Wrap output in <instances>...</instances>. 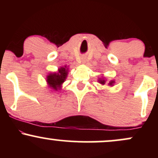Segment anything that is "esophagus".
<instances>
[{"label": "esophagus", "instance_id": "1", "mask_svg": "<svg viewBox=\"0 0 158 158\" xmlns=\"http://www.w3.org/2000/svg\"><path fill=\"white\" fill-rule=\"evenodd\" d=\"M82 61H84V60H82ZM83 62H84V61H83Z\"/></svg>", "mask_w": 158, "mask_h": 158}]
</instances>
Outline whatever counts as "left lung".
<instances>
[{"mask_svg":"<svg viewBox=\"0 0 158 158\" xmlns=\"http://www.w3.org/2000/svg\"><path fill=\"white\" fill-rule=\"evenodd\" d=\"M99 81H100L101 84H105V80H99ZM113 82H114V81H110L109 84H110V85H112V83H113Z\"/></svg>","mask_w":158,"mask_h":158,"instance_id":"1","label":"left lung"}]
</instances>
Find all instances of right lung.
<instances>
[{
  "instance_id": "right-lung-1",
  "label": "right lung",
  "mask_w": 158,
  "mask_h": 158,
  "mask_svg": "<svg viewBox=\"0 0 158 158\" xmlns=\"http://www.w3.org/2000/svg\"><path fill=\"white\" fill-rule=\"evenodd\" d=\"M66 68V67H65ZM67 74H68V69L64 68H61L59 70L58 73H50L48 76V84L50 87H52L54 89L57 90L59 87L64 81V79H66Z\"/></svg>"
}]
</instances>
